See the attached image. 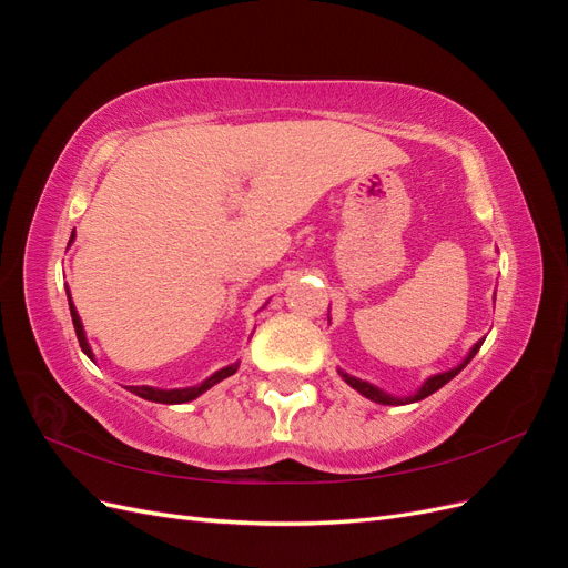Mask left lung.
Instances as JSON below:
<instances>
[{
  "label": "left lung",
  "instance_id": "8db88e82",
  "mask_svg": "<svg viewBox=\"0 0 568 568\" xmlns=\"http://www.w3.org/2000/svg\"><path fill=\"white\" fill-rule=\"evenodd\" d=\"M493 301H495V298H493ZM484 341H486V338L476 341L474 346H471V351L467 353V357H464L457 367H453V369H448V372H438V374H434V376H428V379H426L415 393H409V395H390V393H386L384 388L374 386V384H369V382L357 379V376H353V374H348V372H343V369H338V374H341V379L346 382L351 388H355L359 395H365V398H369V400H374V403H379V405H409V403L424 400L426 395H432V393H436L438 388H443L445 384H448V382L453 379V376H457L464 367H467V365L471 363V357L478 353L480 346H484Z\"/></svg>",
  "mask_w": 568,
  "mask_h": 568
}]
</instances>
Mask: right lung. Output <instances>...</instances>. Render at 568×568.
<instances>
[{
    "instance_id": "right-lung-1",
    "label": "right lung",
    "mask_w": 568,
    "mask_h": 568,
    "mask_svg": "<svg viewBox=\"0 0 568 568\" xmlns=\"http://www.w3.org/2000/svg\"><path fill=\"white\" fill-rule=\"evenodd\" d=\"M73 239H75V234H71V244H73ZM65 296H68V307H71V317H73V326H75V334H78V341H80V348H82V353L88 355V357L92 359V363H94V353H92V348H90L88 336H84V329H82V320H80V315H78V311H75L73 298H71V288H68V286H65ZM236 369H239V363H234V365H227V367L217 369L215 374H211L209 379H203L201 384H196V386H186V388H153V386H128V390H130V393H134V395H140V398H144V400H151V403H163V405H180V403L196 400L201 393H205V390H209V388H213V386H215V384H220L222 379H227V376H232Z\"/></svg>"
}]
</instances>
